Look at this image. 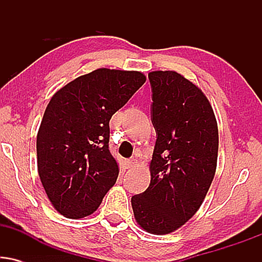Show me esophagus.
I'll use <instances>...</instances> for the list:
<instances>
[{"label":"esophagus","instance_id":"1","mask_svg":"<svg viewBox=\"0 0 262 262\" xmlns=\"http://www.w3.org/2000/svg\"><path fill=\"white\" fill-rule=\"evenodd\" d=\"M135 164H137V160H135V159H128V160L125 161V165H127V167H133Z\"/></svg>","mask_w":262,"mask_h":262}]
</instances>
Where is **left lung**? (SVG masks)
I'll return each instance as SVG.
<instances>
[{
    "label": "left lung",
    "mask_w": 262,
    "mask_h": 262,
    "mask_svg": "<svg viewBox=\"0 0 262 262\" xmlns=\"http://www.w3.org/2000/svg\"><path fill=\"white\" fill-rule=\"evenodd\" d=\"M156 135L149 187L132 197L140 228L165 235L203 203L217 169L218 124L200 87L176 71L149 73Z\"/></svg>",
    "instance_id": "1"
}]
</instances>
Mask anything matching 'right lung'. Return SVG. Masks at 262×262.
<instances>
[{"instance_id": "obj_1", "label": "right lung", "mask_w": 262, "mask_h": 262, "mask_svg": "<svg viewBox=\"0 0 262 262\" xmlns=\"http://www.w3.org/2000/svg\"><path fill=\"white\" fill-rule=\"evenodd\" d=\"M145 81L140 71L101 68L54 93L37 134L38 173L64 217L92 214L116 183L110 121Z\"/></svg>"}]
</instances>
